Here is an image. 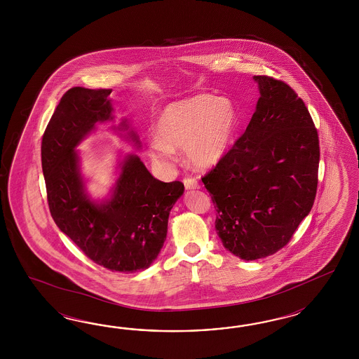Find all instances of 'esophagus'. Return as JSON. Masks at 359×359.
<instances>
[{
  "mask_svg": "<svg viewBox=\"0 0 359 359\" xmlns=\"http://www.w3.org/2000/svg\"><path fill=\"white\" fill-rule=\"evenodd\" d=\"M183 183H184L187 189H195V188H198L197 180H196L195 177H192V176H185L184 179H183Z\"/></svg>",
  "mask_w": 359,
  "mask_h": 359,
  "instance_id": "obj_1",
  "label": "esophagus"
}]
</instances>
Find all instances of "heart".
Instances as JSON below:
<instances>
[{"mask_svg":"<svg viewBox=\"0 0 359 359\" xmlns=\"http://www.w3.org/2000/svg\"><path fill=\"white\" fill-rule=\"evenodd\" d=\"M237 110L228 98L198 95L165 107L149 138V155L161 167H171L177 147H184L188 161L210 167L226 154L237 129Z\"/></svg>","mask_w":359,"mask_h":359,"instance_id":"1","label":"heart"}]
</instances>
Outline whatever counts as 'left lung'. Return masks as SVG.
Returning <instances> with one entry per match:
<instances>
[{
    "mask_svg": "<svg viewBox=\"0 0 359 359\" xmlns=\"http://www.w3.org/2000/svg\"><path fill=\"white\" fill-rule=\"evenodd\" d=\"M261 97L245 133L201 177L226 250L245 261L283 249L315 203L318 134L304 101L271 76H254Z\"/></svg>",
    "mask_w": 359,
    "mask_h": 359,
    "instance_id": "obj_1",
    "label": "left lung"
}]
</instances>
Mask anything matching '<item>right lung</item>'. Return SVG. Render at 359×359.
Masks as SVG:
<instances>
[{"mask_svg": "<svg viewBox=\"0 0 359 359\" xmlns=\"http://www.w3.org/2000/svg\"><path fill=\"white\" fill-rule=\"evenodd\" d=\"M110 93L74 87L60 98L42 137L47 201L57 228L90 261L110 271H141L163 248L168 216L184 184L155 179L137 155H128L110 200L88 198L75 147L96 122L113 118Z\"/></svg>", "mask_w": 359, "mask_h": 359, "instance_id": "add662e5", "label": "right lung"}]
</instances>
